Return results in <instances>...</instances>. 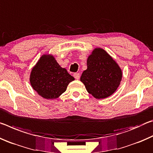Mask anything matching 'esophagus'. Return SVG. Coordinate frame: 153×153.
Returning a JSON list of instances; mask_svg holds the SVG:
<instances>
[{"instance_id": "1", "label": "esophagus", "mask_w": 153, "mask_h": 153, "mask_svg": "<svg viewBox=\"0 0 153 153\" xmlns=\"http://www.w3.org/2000/svg\"><path fill=\"white\" fill-rule=\"evenodd\" d=\"M74 77L75 78H76V79H79V77H80L79 74V73H75V74H74Z\"/></svg>"}]
</instances>
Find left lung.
Listing matches in <instances>:
<instances>
[{
  "label": "left lung",
  "mask_w": 153,
  "mask_h": 153,
  "mask_svg": "<svg viewBox=\"0 0 153 153\" xmlns=\"http://www.w3.org/2000/svg\"><path fill=\"white\" fill-rule=\"evenodd\" d=\"M122 71L115 61L105 50L94 48L87 59V69L80 81L87 91L98 99L112 95L120 84Z\"/></svg>",
  "instance_id": "8db88e82"
}]
</instances>
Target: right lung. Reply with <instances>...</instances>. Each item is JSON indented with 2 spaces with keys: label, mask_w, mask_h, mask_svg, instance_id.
Instances as JSON below:
<instances>
[{
  "label": "right lung",
  "mask_w": 153,
  "mask_h": 153,
  "mask_svg": "<svg viewBox=\"0 0 153 153\" xmlns=\"http://www.w3.org/2000/svg\"><path fill=\"white\" fill-rule=\"evenodd\" d=\"M75 79L62 68L53 55H44L33 67L30 82L33 89L46 99H55Z\"/></svg>",
  "instance_id": "1"
}]
</instances>
